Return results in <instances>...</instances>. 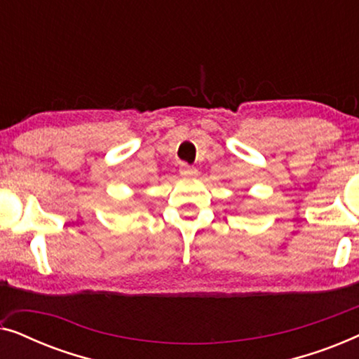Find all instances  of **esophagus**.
<instances>
[{
	"mask_svg": "<svg viewBox=\"0 0 359 359\" xmlns=\"http://www.w3.org/2000/svg\"><path fill=\"white\" fill-rule=\"evenodd\" d=\"M180 175L181 176H196V175H198V170H196L194 166L188 165V163H181Z\"/></svg>",
	"mask_w": 359,
	"mask_h": 359,
	"instance_id": "34e87169",
	"label": "esophagus"
}]
</instances>
